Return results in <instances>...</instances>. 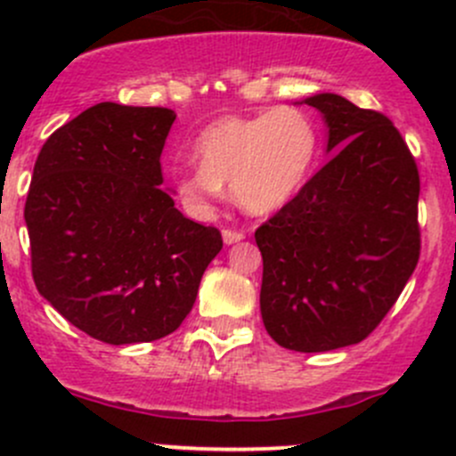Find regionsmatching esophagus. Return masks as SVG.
<instances>
[{
	"label": "esophagus",
	"mask_w": 456,
	"mask_h": 456,
	"mask_svg": "<svg viewBox=\"0 0 456 456\" xmlns=\"http://www.w3.org/2000/svg\"><path fill=\"white\" fill-rule=\"evenodd\" d=\"M242 238H245V233L238 232V229H223L224 245H233V242H240Z\"/></svg>",
	"instance_id": "esophagus-1"
}]
</instances>
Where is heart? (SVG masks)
Instances as JSON below:
<instances>
[{"instance_id": "heart-1", "label": "heart", "mask_w": 456, "mask_h": 456, "mask_svg": "<svg viewBox=\"0 0 456 456\" xmlns=\"http://www.w3.org/2000/svg\"><path fill=\"white\" fill-rule=\"evenodd\" d=\"M320 151L314 118L297 108H275L254 117H223L196 136L194 156L174 176V196L185 211L202 216L224 196L249 214L278 211L309 181Z\"/></svg>"}]
</instances>
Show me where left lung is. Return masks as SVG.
Instances as JSON below:
<instances>
[{
    "label": "left lung",
    "instance_id": "8db88e82",
    "mask_svg": "<svg viewBox=\"0 0 456 456\" xmlns=\"http://www.w3.org/2000/svg\"><path fill=\"white\" fill-rule=\"evenodd\" d=\"M330 160L256 229L260 314L280 346L324 353L362 342L393 309L419 260V172L397 127L322 92Z\"/></svg>",
    "mask_w": 456,
    "mask_h": 456
}]
</instances>
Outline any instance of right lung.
<instances>
[{
  "label": "right lung",
  "mask_w": 456,
  "mask_h": 456,
  "mask_svg": "<svg viewBox=\"0 0 456 456\" xmlns=\"http://www.w3.org/2000/svg\"><path fill=\"white\" fill-rule=\"evenodd\" d=\"M174 110L96 103L44 142L26 199L37 291L105 344L154 342L183 324L223 249L163 190Z\"/></svg>",
  "instance_id": "right-lung-1"
}]
</instances>
